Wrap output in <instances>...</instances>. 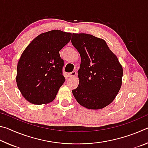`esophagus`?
I'll use <instances>...</instances> for the list:
<instances>
[{
    "instance_id": "1",
    "label": "esophagus",
    "mask_w": 148,
    "mask_h": 148,
    "mask_svg": "<svg viewBox=\"0 0 148 148\" xmlns=\"http://www.w3.org/2000/svg\"><path fill=\"white\" fill-rule=\"evenodd\" d=\"M76 75V72L75 71H73L72 72H70V73L68 74V76L69 77H74Z\"/></svg>"
}]
</instances>
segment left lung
<instances>
[{
  "instance_id": "obj_1",
  "label": "left lung",
  "mask_w": 148,
  "mask_h": 148,
  "mask_svg": "<svg viewBox=\"0 0 148 148\" xmlns=\"http://www.w3.org/2000/svg\"><path fill=\"white\" fill-rule=\"evenodd\" d=\"M71 42L81 57L79 85L72 91L74 97L87 108H103L114 101L121 88L122 66L103 39L73 33Z\"/></svg>"
}]
</instances>
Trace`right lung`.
Wrapping results in <instances>:
<instances>
[{
    "instance_id": "obj_1",
    "label": "right lung",
    "mask_w": 148,
    "mask_h": 148,
    "mask_svg": "<svg viewBox=\"0 0 148 148\" xmlns=\"http://www.w3.org/2000/svg\"><path fill=\"white\" fill-rule=\"evenodd\" d=\"M72 34L53 30L36 36L17 63L16 82L23 97L34 104H47L56 98L65 81L64 61L59 51L69 43Z\"/></svg>"
}]
</instances>
